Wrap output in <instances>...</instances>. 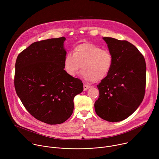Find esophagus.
Masks as SVG:
<instances>
[{
	"label": "esophagus",
	"mask_w": 159,
	"mask_h": 159,
	"mask_svg": "<svg viewBox=\"0 0 159 159\" xmlns=\"http://www.w3.org/2000/svg\"><path fill=\"white\" fill-rule=\"evenodd\" d=\"M84 90H87L88 89H89L90 88V86L89 85H86V84H84Z\"/></svg>",
	"instance_id": "esophagus-1"
}]
</instances>
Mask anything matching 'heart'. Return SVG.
I'll return each instance as SVG.
<instances>
[{
  "label": "heart",
  "instance_id": "heart-1",
  "mask_svg": "<svg viewBox=\"0 0 159 159\" xmlns=\"http://www.w3.org/2000/svg\"><path fill=\"white\" fill-rule=\"evenodd\" d=\"M113 63L114 58L109 51L95 44L83 43L75 47L73 54L66 53L63 68L68 75L74 77L82 66V75L85 80L99 82L107 77Z\"/></svg>",
  "mask_w": 159,
  "mask_h": 159
}]
</instances>
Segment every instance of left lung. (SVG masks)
I'll return each instance as SVG.
<instances>
[{
    "label": "left lung",
    "mask_w": 159,
    "mask_h": 159,
    "mask_svg": "<svg viewBox=\"0 0 159 159\" xmlns=\"http://www.w3.org/2000/svg\"><path fill=\"white\" fill-rule=\"evenodd\" d=\"M114 63L106 78L98 85L96 114L109 122L125 120L137 110L145 93L146 63L143 55L126 40L104 37Z\"/></svg>",
    "instance_id": "8db88e82"
}]
</instances>
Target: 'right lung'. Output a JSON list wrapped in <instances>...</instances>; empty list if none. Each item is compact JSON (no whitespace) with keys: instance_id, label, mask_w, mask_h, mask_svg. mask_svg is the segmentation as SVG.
Here are the masks:
<instances>
[{"instance_id":"add662e5","label":"right lung","mask_w":159,"mask_h":159,"mask_svg":"<svg viewBox=\"0 0 159 159\" xmlns=\"http://www.w3.org/2000/svg\"><path fill=\"white\" fill-rule=\"evenodd\" d=\"M65 37L36 41L21 52L15 65L14 86L26 110L49 125L65 122L73 112L82 82L64 70Z\"/></svg>"}]
</instances>
